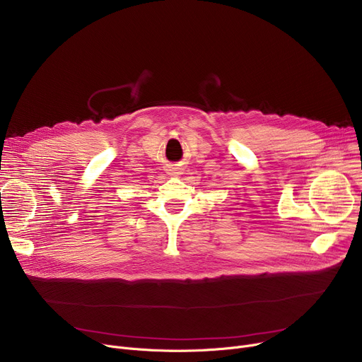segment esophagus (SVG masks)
Listing matches in <instances>:
<instances>
[{"label": "esophagus", "mask_w": 362, "mask_h": 362, "mask_svg": "<svg viewBox=\"0 0 362 362\" xmlns=\"http://www.w3.org/2000/svg\"><path fill=\"white\" fill-rule=\"evenodd\" d=\"M171 171V174L173 175H178V174H181V168H173V170H170Z\"/></svg>", "instance_id": "esophagus-1"}]
</instances>
